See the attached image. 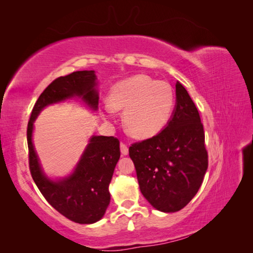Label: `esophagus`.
I'll list each match as a JSON object with an SVG mask.
<instances>
[{
	"label": "esophagus",
	"instance_id": "1",
	"mask_svg": "<svg viewBox=\"0 0 253 253\" xmlns=\"http://www.w3.org/2000/svg\"><path fill=\"white\" fill-rule=\"evenodd\" d=\"M120 148H121V153H122V155H127V154H128V147H127V145H126V143H125V142H121V144H120Z\"/></svg>",
	"mask_w": 253,
	"mask_h": 253
}]
</instances>
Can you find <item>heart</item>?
<instances>
[{"label": "heart", "instance_id": "heart-1", "mask_svg": "<svg viewBox=\"0 0 253 253\" xmlns=\"http://www.w3.org/2000/svg\"><path fill=\"white\" fill-rule=\"evenodd\" d=\"M173 106L174 91L170 84L140 74L112 87L106 110H125L126 131L143 138L153 136L166 126Z\"/></svg>", "mask_w": 253, "mask_h": 253}]
</instances>
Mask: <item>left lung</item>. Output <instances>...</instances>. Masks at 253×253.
Instances as JSON below:
<instances>
[{"mask_svg":"<svg viewBox=\"0 0 253 253\" xmlns=\"http://www.w3.org/2000/svg\"><path fill=\"white\" fill-rule=\"evenodd\" d=\"M176 97V109L168 126L128 147L142 194L165 213L177 212L193 199L209 166L200 113L179 82Z\"/></svg>","mask_w":253,"mask_h":253,"instance_id":"obj_1","label":"left lung"}]
</instances>
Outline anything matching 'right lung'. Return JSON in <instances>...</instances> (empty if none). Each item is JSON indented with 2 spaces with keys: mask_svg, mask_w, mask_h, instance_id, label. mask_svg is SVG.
<instances>
[{
  "mask_svg": "<svg viewBox=\"0 0 253 253\" xmlns=\"http://www.w3.org/2000/svg\"><path fill=\"white\" fill-rule=\"evenodd\" d=\"M94 71H77L55 79L36 101L27 126L29 170L39 191L60 214L79 224H92L104 216L110 203L109 183L120 158L115 136H92L73 174L51 181L41 171L32 142L33 123L45 106L81 97L92 109L98 107Z\"/></svg>",
  "mask_w": 253,
  "mask_h": 253,
  "instance_id": "obj_1",
  "label": "right lung"
}]
</instances>
